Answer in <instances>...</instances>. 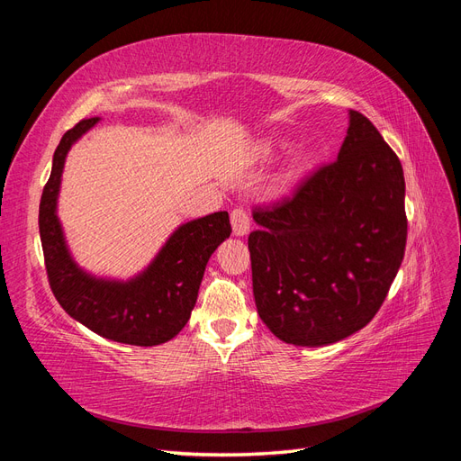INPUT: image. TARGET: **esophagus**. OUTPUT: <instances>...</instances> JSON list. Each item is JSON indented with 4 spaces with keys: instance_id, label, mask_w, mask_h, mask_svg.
<instances>
[{
    "instance_id": "obj_1",
    "label": "esophagus",
    "mask_w": 461,
    "mask_h": 461,
    "mask_svg": "<svg viewBox=\"0 0 461 461\" xmlns=\"http://www.w3.org/2000/svg\"><path fill=\"white\" fill-rule=\"evenodd\" d=\"M230 225H232L234 236H246L249 232V217L244 209L240 207L234 209L230 213Z\"/></svg>"
}]
</instances>
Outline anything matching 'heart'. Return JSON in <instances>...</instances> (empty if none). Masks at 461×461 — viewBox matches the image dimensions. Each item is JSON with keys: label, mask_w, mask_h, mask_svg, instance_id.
<instances>
[{"label": "heart", "mask_w": 461, "mask_h": 461, "mask_svg": "<svg viewBox=\"0 0 461 461\" xmlns=\"http://www.w3.org/2000/svg\"><path fill=\"white\" fill-rule=\"evenodd\" d=\"M278 149H286V144H283V142H267V144H265V151H267V153H275Z\"/></svg>", "instance_id": "heart-1"}]
</instances>
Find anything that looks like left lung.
<instances>
[{
    "instance_id": "8db88e82",
    "label": "left lung",
    "mask_w": 461,
    "mask_h": 461,
    "mask_svg": "<svg viewBox=\"0 0 461 461\" xmlns=\"http://www.w3.org/2000/svg\"><path fill=\"white\" fill-rule=\"evenodd\" d=\"M406 183L396 153L350 109L339 159L273 207L249 232L258 313L286 344L327 346L364 329L406 249Z\"/></svg>"
}]
</instances>
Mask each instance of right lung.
<instances>
[{"label": "right lung", "mask_w": 461, "mask_h": 461, "mask_svg": "<svg viewBox=\"0 0 461 461\" xmlns=\"http://www.w3.org/2000/svg\"><path fill=\"white\" fill-rule=\"evenodd\" d=\"M97 121L85 119L63 134L41 192L38 225L50 286L61 308L100 337L158 346L176 337L188 323L205 265L232 232L229 213L217 212L180 225L148 267L129 281H111L80 269L65 242L58 196L68 149Z\"/></svg>", "instance_id": "right-lung-1"}]
</instances>
